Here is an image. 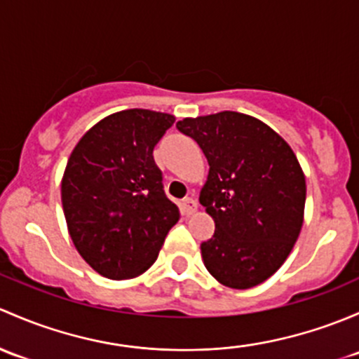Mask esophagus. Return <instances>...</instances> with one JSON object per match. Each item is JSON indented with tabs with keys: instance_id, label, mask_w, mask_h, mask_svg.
Returning a JSON list of instances; mask_svg holds the SVG:
<instances>
[{
	"instance_id": "1",
	"label": "esophagus",
	"mask_w": 359,
	"mask_h": 359,
	"mask_svg": "<svg viewBox=\"0 0 359 359\" xmlns=\"http://www.w3.org/2000/svg\"><path fill=\"white\" fill-rule=\"evenodd\" d=\"M181 210H183L187 216L194 214L195 210H197V201H195V198H191V197L183 198V201H181Z\"/></svg>"
}]
</instances>
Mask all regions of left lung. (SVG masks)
I'll return each mask as SVG.
<instances>
[{
  "label": "left lung",
  "instance_id": "left-lung-1",
  "mask_svg": "<svg viewBox=\"0 0 359 359\" xmlns=\"http://www.w3.org/2000/svg\"><path fill=\"white\" fill-rule=\"evenodd\" d=\"M176 128L197 142L209 164L198 197L216 224L212 238L201 243L207 271L231 289L259 285L301 231L306 180L297 157L282 136L245 114L226 110Z\"/></svg>",
  "mask_w": 359,
  "mask_h": 359
}]
</instances>
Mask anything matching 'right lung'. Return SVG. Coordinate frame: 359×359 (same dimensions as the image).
Segmentation results:
<instances>
[{
  "instance_id": "add662e5",
  "label": "right lung",
  "mask_w": 359,
  "mask_h": 359,
  "mask_svg": "<svg viewBox=\"0 0 359 359\" xmlns=\"http://www.w3.org/2000/svg\"><path fill=\"white\" fill-rule=\"evenodd\" d=\"M175 124L169 114L131 109L95 124L70 154L62 205L77 252L110 280L154 264L180 210L164 194L154 149Z\"/></svg>"
}]
</instances>
